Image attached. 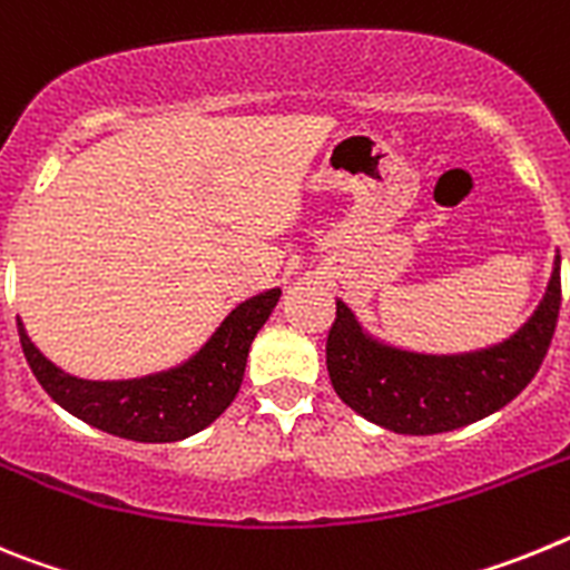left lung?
Listing matches in <instances>:
<instances>
[{"label": "left lung", "instance_id": "1", "mask_svg": "<svg viewBox=\"0 0 570 570\" xmlns=\"http://www.w3.org/2000/svg\"><path fill=\"white\" fill-rule=\"evenodd\" d=\"M560 256L531 320L505 342L468 354H414L374 340L336 299L325 362L336 396L394 434L428 436L485 420L540 371L560 316Z\"/></svg>", "mask_w": 570, "mask_h": 570}]
</instances>
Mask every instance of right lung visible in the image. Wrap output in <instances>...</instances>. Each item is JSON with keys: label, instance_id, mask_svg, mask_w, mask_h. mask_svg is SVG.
<instances>
[{"label": "right lung", "instance_id": "obj_1", "mask_svg": "<svg viewBox=\"0 0 570 570\" xmlns=\"http://www.w3.org/2000/svg\"><path fill=\"white\" fill-rule=\"evenodd\" d=\"M279 294L271 288L245 299L188 362L139 380L94 382L65 374L39 354L19 320L17 328L30 371L68 414L122 440L176 442L208 428L239 394L250 342L268 322Z\"/></svg>", "mask_w": 570, "mask_h": 570}]
</instances>
